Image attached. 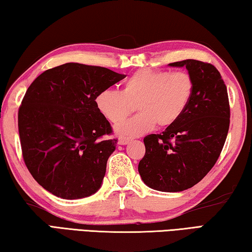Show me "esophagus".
<instances>
[{"mask_svg": "<svg viewBox=\"0 0 252 252\" xmlns=\"http://www.w3.org/2000/svg\"><path fill=\"white\" fill-rule=\"evenodd\" d=\"M130 142V139L129 138H125V136H121V138H119V144L120 146H126Z\"/></svg>", "mask_w": 252, "mask_h": 252, "instance_id": "obj_1", "label": "esophagus"}]
</instances>
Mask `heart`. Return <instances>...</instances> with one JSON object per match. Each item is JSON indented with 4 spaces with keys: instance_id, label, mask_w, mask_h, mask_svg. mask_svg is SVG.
I'll use <instances>...</instances> for the list:
<instances>
[{
    "instance_id": "heart-1",
    "label": "heart",
    "mask_w": 252,
    "mask_h": 252,
    "mask_svg": "<svg viewBox=\"0 0 252 252\" xmlns=\"http://www.w3.org/2000/svg\"><path fill=\"white\" fill-rule=\"evenodd\" d=\"M194 82L188 72L142 69L123 84L122 91L104 90L95 99L96 108L110 122L119 123L134 111L139 114L116 126L119 135L138 136L156 125L167 127L176 123L192 99Z\"/></svg>"
}]
</instances>
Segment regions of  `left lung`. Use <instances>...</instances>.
Returning <instances> with one entry per match:
<instances>
[{
	"mask_svg": "<svg viewBox=\"0 0 252 252\" xmlns=\"http://www.w3.org/2000/svg\"><path fill=\"white\" fill-rule=\"evenodd\" d=\"M192 76V99L174 125L143 139L146 155L139 162L142 181L153 190L180 192L197 185L218 160L227 139L230 106L220 72L197 60L170 63Z\"/></svg>",
	"mask_w": 252,
	"mask_h": 252,
	"instance_id": "obj_1",
	"label": "left lung"
}]
</instances>
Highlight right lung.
Listing matches in <instances>:
<instances>
[{
	"label": "right lung",
	"mask_w": 252,
	"mask_h": 252,
	"mask_svg": "<svg viewBox=\"0 0 252 252\" xmlns=\"http://www.w3.org/2000/svg\"><path fill=\"white\" fill-rule=\"evenodd\" d=\"M106 67L65 63L30 85L19 109L21 148L30 173L59 198L89 197L101 188L117 139L95 99L125 79Z\"/></svg>",
	"instance_id": "add662e5"
}]
</instances>
